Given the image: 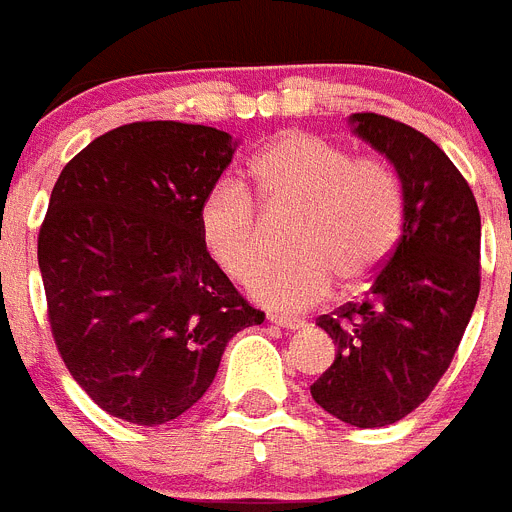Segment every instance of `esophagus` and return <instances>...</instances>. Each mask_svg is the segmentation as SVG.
Masks as SVG:
<instances>
[{
    "instance_id": "34e87169",
    "label": "esophagus",
    "mask_w": 512,
    "mask_h": 512,
    "mask_svg": "<svg viewBox=\"0 0 512 512\" xmlns=\"http://www.w3.org/2000/svg\"><path fill=\"white\" fill-rule=\"evenodd\" d=\"M270 322H276L278 328H286V330H302L304 328V320L299 317H286V315H270Z\"/></svg>"
}]
</instances>
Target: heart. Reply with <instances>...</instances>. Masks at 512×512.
<instances>
[{
  "instance_id": "heart-1",
  "label": "heart",
  "mask_w": 512,
  "mask_h": 512,
  "mask_svg": "<svg viewBox=\"0 0 512 512\" xmlns=\"http://www.w3.org/2000/svg\"><path fill=\"white\" fill-rule=\"evenodd\" d=\"M252 192L268 213L296 210L286 236L291 255L263 265L268 249L257 205L242 184L218 182L197 210L205 252L231 281L276 309H302L333 291L362 289L401 239L406 192L385 158L354 156L346 145L286 132L249 163Z\"/></svg>"
}]
</instances>
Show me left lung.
<instances>
[{
  "mask_svg": "<svg viewBox=\"0 0 512 512\" xmlns=\"http://www.w3.org/2000/svg\"><path fill=\"white\" fill-rule=\"evenodd\" d=\"M395 166L406 218L362 302L317 317L336 359L312 385L317 406L351 427H388L448 372L482 286V218L463 174L427 135L382 114L351 117Z\"/></svg>",
  "mask_w": 512,
  "mask_h": 512,
  "instance_id": "left-lung-1",
  "label": "left lung"
}]
</instances>
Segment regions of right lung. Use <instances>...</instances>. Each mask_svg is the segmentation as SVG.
Instances as JSON below:
<instances>
[{
	"mask_svg": "<svg viewBox=\"0 0 512 512\" xmlns=\"http://www.w3.org/2000/svg\"><path fill=\"white\" fill-rule=\"evenodd\" d=\"M229 132L132 122L59 174L38 231L51 336L106 414L158 427L192 409L234 333L265 312L205 252L197 210L231 163Z\"/></svg>",
	"mask_w": 512,
	"mask_h": 512,
	"instance_id": "1",
	"label": "right lung"
}]
</instances>
